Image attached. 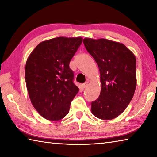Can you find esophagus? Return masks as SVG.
Returning a JSON list of instances; mask_svg holds the SVG:
<instances>
[{
	"label": "esophagus",
	"mask_w": 157,
	"mask_h": 157,
	"mask_svg": "<svg viewBox=\"0 0 157 157\" xmlns=\"http://www.w3.org/2000/svg\"><path fill=\"white\" fill-rule=\"evenodd\" d=\"M89 86V82H86V83H84V84H82V87H83L84 89H85V88H86L87 86Z\"/></svg>",
	"instance_id": "34e87169"
}]
</instances>
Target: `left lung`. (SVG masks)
Returning a JSON list of instances; mask_svg holds the SVG:
<instances>
[{"label": "left lung", "instance_id": "1", "mask_svg": "<svg viewBox=\"0 0 157 157\" xmlns=\"http://www.w3.org/2000/svg\"><path fill=\"white\" fill-rule=\"evenodd\" d=\"M83 42L100 71V94L91 102V113L102 120H112L123 112L134 96L136 57L119 42L91 38L84 39Z\"/></svg>", "mask_w": 157, "mask_h": 157}]
</instances>
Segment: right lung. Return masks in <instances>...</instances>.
Returning <instances> with one entry per match:
<instances>
[{"label":"right lung","mask_w":157,"mask_h":157,"mask_svg":"<svg viewBox=\"0 0 157 157\" xmlns=\"http://www.w3.org/2000/svg\"><path fill=\"white\" fill-rule=\"evenodd\" d=\"M82 40V37L59 36L41 41L28 57L25 77L29 97L46 120L64 118L79 91L69 63Z\"/></svg>","instance_id":"add662e5"}]
</instances>
